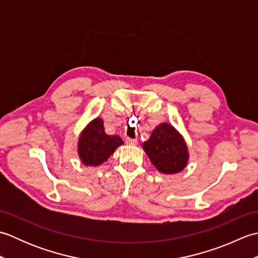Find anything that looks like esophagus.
Segmentation results:
<instances>
[{"label": "esophagus", "mask_w": 258, "mask_h": 258, "mask_svg": "<svg viewBox=\"0 0 258 258\" xmlns=\"http://www.w3.org/2000/svg\"><path fill=\"white\" fill-rule=\"evenodd\" d=\"M126 142H127V144H130V145H136V144H138V141H136L135 139L127 138V139H126Z\"/></svg>", "instance_id": "esophagus-1"}]
</instances>
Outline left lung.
I'll return each instance as SVG.
<instances>
[{
	"label": "left lung",
	"instance_id": "obj_1",
	"mask_svg": "<svg viewBox=\"0 0 258 258\" xmlns=\"http://www.w3.org/2000/svg\"><path fill=\"white\" fill-rule=\"evenodd\" d=\"M143 149L158 171L163 174H175L185 168L188 152L183 136L171 124L163 123L153 131Z\"/></svg>",
	"mask_w": 258,
	"mask_h": 258
}]
</instances>
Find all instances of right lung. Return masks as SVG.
Wrapping results in <instances>:
<instances>
[{"mask_svg":"<svg viewBox=\"0 0 258 258\" xmlns=\"http://www.w3.org/2000/svg\"><path fill=\"white\" fill-rule=\"evenodd\" d=\"M123 144L117 135H107L103 119L97 117L86 126L79 139L78 152L81 161L87 166H97L107 161L115 150Z\"/></svg>","mask_w":258,"mask_h":258,"instance_id":"add662e5","label":"right lung"}]
</instances>
